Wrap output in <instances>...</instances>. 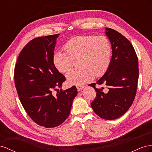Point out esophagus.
Instances as JSON below:
<instances>
[{
	"label": "esophagus",
	"instance_id": "1",
	"mask_svg": "<svg viewBox=\"0 0 152 152\" xmlns=\"http://www.w3.org/2000/svg\"><path fill=\"white\" fill-rule=\"evenodd\" d=\"M84 87H85L84 86H81V85H77V86H76V88H77V90H78V91L81 90Z\"/></svg>",
	"mask_w": 152,
	"mask_h": 152
}]
</instances>
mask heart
Returning a JSON list of instances; mask_svg holds the SVG:
<instances>
[{"mask_svg": "<svg viewBox=\"0 0 152 152\" xmlns=\"http://www.w3.org/2000/svg\"><path fill=\"white\" fill-rule=\"evenodd\" d=\"M66 52L57 51L53 55L55 66L60 72L71 69L75 59L80 66L66 74L67 83L81 85L102 76L109 68L112 57V45L106 36H77L69 39L64 46Z\"/></svg>", "mask_w": 152, "mask_h": 152, "instance_id": "heart-1", "label": "heart"}]
</instances>
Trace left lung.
Here are the masks:
<instances>
[{"label": "left lung", "instance_id": "obj_1", "mask_svg": "<svg viewBox=\"0 0 152 152\" xmlns=\"http://www.w3.org/2000/svg\"><path fill=\"white\" fill-rule=\"evenodd\" d=\"M106 34L112 45L110 66L96 84H104L106 93L89 86L96 91V97L91 103L94 111L105 120H115L124 115L135 98L139 77L138 58L133 46L116 30L106 28Z\"/></svg>", "mask_w": 152, "mask_h": 152}]
</instances>
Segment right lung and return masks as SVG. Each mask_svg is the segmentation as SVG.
Listing matches in <instances>:
<instances>
[{
	"mask_svg": "<svg viewBox=\"0 0 152 152\" xmlns=\"http://www.w3.org/2000/svg\"><path fill=\"white\" fill-rule=\"evenodd\" d=\"M60 34L39 37L21 51L15 67V83L20 101L34 122L46 128L57 127L70 114L77 91L75 86L62 87L66 77L53 63ZM58 93L55 96L53 91Z\"/></svg>",
	"mask_w": 152,
	"mask_h": 152,
	"instance_id": "add662e5",
	"label": "right lung"
}]
</instances>
